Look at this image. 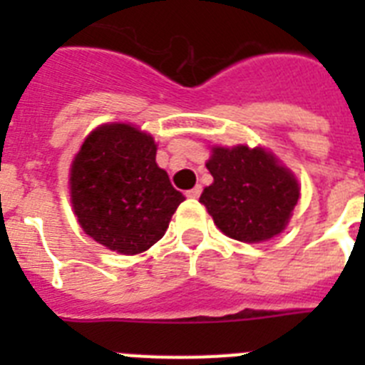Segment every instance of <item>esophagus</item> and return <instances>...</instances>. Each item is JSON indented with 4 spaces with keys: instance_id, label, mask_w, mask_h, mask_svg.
Segmentation results:
<instances>
[{
    "instance_id": "34e87169",
    "label": "esophagus",
    "mask_w": 365,
    "mask_h": 365,
    "mask_svg": "<svg viewBox=\"0 0 365 365\" xmlns=\"http://www.w3.org/2000/svg\"><path fill=\"white\" fill-rule=\"evenodd\" d=\"M201 192H202V186H195V188H192V190H188V192H186V197H190V199H197L199 195H201Z\"/></svg>"
}]
</instances>
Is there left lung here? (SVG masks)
Returning a JSON list of instances; mask_svg holds the SVG:
<instances>
[{"label":"left lung","mask_w":365,"mask_h":365,"mask_svg":"<svg viewBox=\"0 0 365 365\" xmlns=\"http://www.w3.org/2000/svg\"><path fill=\"white\" fill-rule=\"evenodd\" d=\"M214 182L199 202L222 234L243 243H259L285 230L299 199L291 170L263 148H212L206 163Z\"/></svg>","instance_id":"1"}]
</instances>
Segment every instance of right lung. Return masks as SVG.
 I'll use <instances>...</instances> for the list:
<instances>
[{
    "label": "right lung",
    "instance_id": "obj_1",
    "mask_svg": "<svg viewBox=\"0 0 365 365\" xmlns=\"http://www.w3.org/2000/svg\"><path fill=\"white\" fill-rule=\"evenodd\" d=\"M155 155L153 137L131 124H104L87 135L69 186L80 227L96 243L133 256L164 235L185 195Z\"/></svg>",
    "mask_w": 365,
    "mask_h": 365
}]
</instances>
